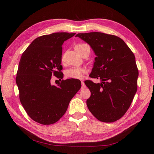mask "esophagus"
Returning a JSON list of instances; mask_svg holds the SVG:
<instances>
[{
	"mask_svg": "<svg viewBox=\"0 0 154 154\" xmlns=\"http://www.w3.org/2000/svg\"><path fill=\"white\" fill-rule=\"evenodd\" d=\"M85 87H86V85L85 84L84 81H81V88H82V89H84V88Z\"/></svg>",
	"mask_w": 154,
	"mask_h": 154,
	"instance_id": "esophagus-1",
	"label": "esophagus"
}]
</instances>
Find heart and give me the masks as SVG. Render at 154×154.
Wrapping results in <instances>:
<instances>
[{"label":"heart","instance_id":"1","mask_svg":"<svg viewBox=\"0 0 154 154\" xmlns=\"http://www.w3.org/2000/svg\"><path fill=\"white\" fill-rule=\"evenodd\" d=\"M85 44H77L75 45V48L80 47L81 45H85ZM87 72L86 69L83 67H73L67 69L65 71V75L67 78H70V79H82L84 74Z\"/></svg>","mask_w":154,"mask_h":154}]
</instances>
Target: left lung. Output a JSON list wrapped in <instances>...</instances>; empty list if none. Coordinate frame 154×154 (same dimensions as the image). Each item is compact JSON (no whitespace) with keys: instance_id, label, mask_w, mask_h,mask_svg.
<instances>
[{"instance_id":"left-lung-1","label":"left lung","mask_w":154,"mask_h":154,"mask_svg":"<svg viewBox=\"0 0 154 154\" xmlns=\"http://www.w3.org/2000/svg\"><path fill=\"white\" fill-rule=\"evenodd\" d=\"M76 36L90 45L97 55L89 76L101 80L100 83L85 81L91 91L88 109L101 122H115L126 112L137 91L134 55L116 35L94 32Z\"/></svg>"}]
</instances>
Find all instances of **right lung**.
<instances>
[{
  "mask_svg": "<svg viewBox=\"0 0 154 154\" xmlns=\"http://www.w3.org/2000/svg\"><path fill=\"white\" fill-rule=\"evenodd\" d=\"M75 34L57 32L35 38L20 60L16 77L20 100L28 116L44 125L57 122L81 89L79 79L62 80L57 86L50 82L52 75L63 77L62 45Z\"/></svg>",
  "mask_w": 154,
  "mask_h": 154,
  "instance_id": "right-lung-1",
  "label": "right lung"
}]
</instances>
